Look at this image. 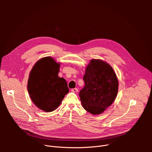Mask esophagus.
Listing matches in <instances>:
<instances>
[{
    "label": "esophagus",
    "mask_w": 152,
    "mask_h": 152,
    "mask_svg": "<svg viewBox=\"0 0 152 152\" xmlns=\"http://www.w3.org/2000/svg\"><path fill=\"white\" fill-rule=\"evenodd\" d=\"M71 91L73 93H77L78 92V89L77 88H73L71 90Z\"/></svg>",
    "instance_id": "obj_1"
}]
</instances>
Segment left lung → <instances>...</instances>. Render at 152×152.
<instances>
[{
  "instance_id": "obj_1",
  "label": "left lung",
  "mask_w": 152,
  "mask_h": 152,
  "mask_svg": "<svg viewBox=\"0 0 152 152\" xmlns=\"http://www.w3.org/2000/svg\"><path fill=\"white\" fill-rule=\"evenodd\" d=\"M85 86L79 97L84 109L93 115L103 113L115 100L118 80L110 65L99 59H92L85 69Z\"/></svg>"
}]
</instances>
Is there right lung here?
<instances>
[{"label": "right lung", "instance_id": "1", "mask_svg": "<svg viewBox=\"0 0 152 152\" xmlns=\"http://www.w3.org/2000/svg\"><path fill=\"white\" fill-rule=\"evenodd\" d=\"M60 63L51 56L39 59L29 76L28 91L34 104L49 113L58 107L69 91L66 80L58 76Z\"/></svg>", "mask_w": 152, "mask_h": 152}]
</instances>
